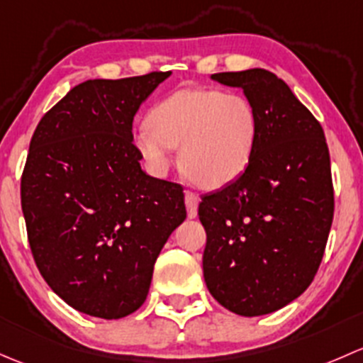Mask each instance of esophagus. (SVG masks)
<instances>
[{
    "instance_id": "1",
    "label": "esophagus",
    "mask_w": 363,
    "mask_h": 363,
    "mask_svg": "<svg viewBox=\"0 0 363 363\" xmlns=\"http://www.w3.org/2000/svg\"><path fill=\"white\" fill-rule=\"evenodd\" d=\"M185 206H186V215L189 218H196L197 216V208H199V197L197 194L185 190Z\"/></svg>"
}]
</instances>
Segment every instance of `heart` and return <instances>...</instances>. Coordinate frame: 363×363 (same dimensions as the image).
Wrapping results in <instances>:
<instances>
[{
	"mask_svg": "<svg viewBox=\"0 0 363 363\" xmlns=\"http://www.w3.org/2000/svg\"><path fill=\"white\" fill-rule=\"evenodd\" d=\"M259 138V115L242 94L183 87L152 106L133 143L148 169L164 174L180 147L182 173L203 189H218L248 167Z\"/></svg>",
	"mask_w": 363,
	"mask_h": 363,
	"instance_id": "heart-1",
	"label": "heart"
}]
</instances>
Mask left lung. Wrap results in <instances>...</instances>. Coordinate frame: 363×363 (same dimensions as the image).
<instances>
[{
    "mask_svg": "<svg viewBox=\"0 0 363 363\" xmlns=\"http://www.w3.org/2000/svg\"><path fill=\"white\" fill-rule=\"evenodd\" d=\"M259 115L248 167L199 203L209 294L229 311H278L311 285L334 218L330 155L320 122L267 69L215 73Z\"/></svg>",
    "mask_w": 363,
    "mask_h": 363,
    "instance_id": "left-lung-1",
    "label": "left lung"
}]
</instances>
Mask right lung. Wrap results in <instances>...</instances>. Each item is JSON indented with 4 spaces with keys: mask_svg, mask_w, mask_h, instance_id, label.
I'll return each mask as SVG.
<instances>
[{
    "mask_svg": "<svg viewBox=\"0 0 363 363\" xmlns=\"http://www.w3.org/2000/svg\"><path fill=\"white\" fill-rule=\"evenodd\" d=\"M169 74L84 82L43 115L29 143L21 204L33 259L85 315L136 311L160 250L186 218L183 186L148 177L133 143L138 108Z\"/></svg>",
    "mask_w": 363,
    "mask_h": 363,
    "instance_id": "obj_1",
    "label": "right lung"
}]
</instances>
